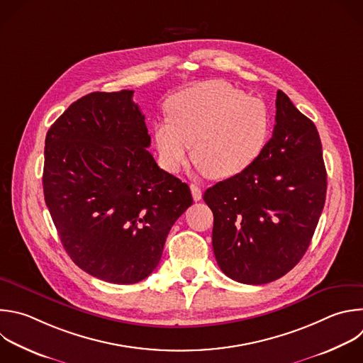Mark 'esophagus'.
Returning <instances> with one entry per match:
<instances>
[{
  "instance_id": "34e87169",
  "label": "esophagus",
  "mask_w": 363,
  "mask_h": 363,
  "mask_svg": "<svg viewBox=\"0 0 363 363\" xmlns=\"http://www.w3.org/2000/svg\"><path fill=\"white\" fill-rule=\"evenodd\" d=\"M191 194H192V198H194V201L196 202V201H199L201 198H202V191H201V188L196 185V184H191Z\"/></svg>"
}]
</instances>
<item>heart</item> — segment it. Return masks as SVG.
Returning <instances> with one entry per match:
<instances>
[{"label":"heart","instance_id":"1","mask_svg":"<svg viewBox=\"0 0 363 363\" xmlns=\"http://www.w3.org/2000/svg\"><path fill=\"white\" fill-rule=\"evenodd\" d=\"M167 113L154 128V143L160 164L171 174L189 162L194 145V160L209 178H230L250 168L269 141L268 104L222 79L177 92Z\"/></svg>","mask_w":363,"mask_h":363}]
</instances>
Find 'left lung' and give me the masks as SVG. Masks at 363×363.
<instances>
[{
  "instance_id": "obj_1",
  "label": "left lung",
  "mask_w": 363,
  "mask_h": 363,
  "mask_svg": "<svg viewBox=\"0 0 363 363\" xmlns=\"http://www.w3.org/2000/svg\"><path fill=\"white\" fill-rule=\"evenodd\" d=\"M275 127L258 160L203 194L212 248L230 279L262 285L305 255L326 198L322 144L312 121L278 91Z\"/></svg>"
}]
</instances>
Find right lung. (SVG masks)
<instances>
[{"instance_id": "1", "label": "right lung", "mask_w": 363, "mask_h": 363, "mask_svg": "<svg viewBox=\"0 0 363 363\" xmlns=\"http://www.w3.org/2000/svg\"><path fill=\"white\" fill-rule=\"evenodd\" d=\"M134 91L91 92L45 137L43 186L64 250L86 274L135 284L158 267L189 186L161 169Z\"/></svg>"}]
</instances>
